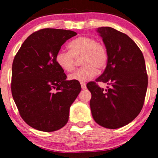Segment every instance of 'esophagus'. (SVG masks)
Masks as SVG:
<instances>
[{
  "label": "esophagus",
  "instance_id": "34e87169",
  "mask_svg": "<svg viewBox=\"0 0 158 158\" xmlns=\"http://www.w3.org/2000/svg\"><path fill=\"white\" fill-rule=\"evenodd\" d=\"M81 85L82 89H83V90H85L86 89V84L85 83H81Z\"/></svg>",
  "mask_w": 158,
  "mask_h": 158
}]
</instances>
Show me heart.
Segmentation results:
<instances>
[{
	"label": "heart",
	"mask_w": 158,
	"mask_h": 158,
	"mask_svg": "<svg viewBox=\"0 0 158 158\" xmlns=\"http://www.w3.org/2000/svg\"><path fill=\"white\" fill-rule=\"evenodd\" d=\"M69 51L57 52L55 60L62 70L70 72L75 68V59L81 58L83 65L72 74L69 75L70 81L86 82L96 76L98 70L106 66L109 55L106 47L103 43L97 42L90 36H79L69 43Z\"/></svg>",
	"instance_id": "heart-1"
}]
</instances>
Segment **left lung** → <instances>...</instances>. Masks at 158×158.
Listing matches in <instances>:
<instances>
[{
  "label": "left lung",
  "instance_id": "obj_1",
  "mask_svg": "<svg viewBox=\"0 0 158 158\" xmlns=\"http://www.w3.org/2000/svg\"><path fill=\"white\" fill-rule=\"evenodd\" d=\"M109 59L103 74L87 84L91 93L90 106L97 124L108 129L128 124L143 107L148 84L142 51L126 34L111 27L98 28ZM97 81L109 85L104 90Z\"/></svg>",
  "mask_w": 158,
  "mask_h": 158
}]
</instances>
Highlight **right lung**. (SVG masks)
Wrapping results in <instances>:
<instances>
[{"label": "right lung", "mask_w": 158, "mask_h": 158, "mask_svg": "<svg viewBox=\"0 0 158 158\" xmlns=\"http://www.w3.org/2000/svg\"><path fill=\"white\" fill-rule=\"evenodd\" d=\"M75 35L70 30L40 29L28 36L15 56L12 96L21 118L32 128L54 131L68 122L70 107L81 86L76 81H66L55 57Z\"/></svg>", "instance_id": "add662e5"}]
</instances>
